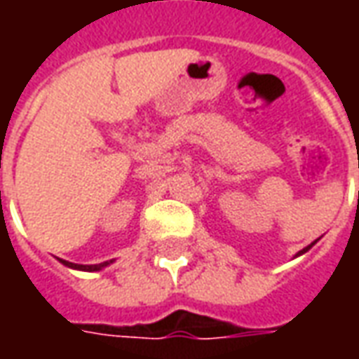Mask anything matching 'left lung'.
<instances>
[{
	"instance_id": "left-lung-1",
	"label": "left lung",
	"mask_w": 359,
	"mask_h": 359,
	"mask_svg": "<svg viewBox=\"0 0 359 359\" xmlns=\"http://www.w3.org/2000/svg\"><path fill=\"white\" fill-rule=\"evenodd\" d=\"M317 241H319V238H317ZM317 241H313V242H311V244H309V246H306V248H304V250H300V252H298V254H296V256H294V257H298V256H302V254H306V252H308V250L311 248L313 244H317Z\"/></svg>"
}]
</instances>
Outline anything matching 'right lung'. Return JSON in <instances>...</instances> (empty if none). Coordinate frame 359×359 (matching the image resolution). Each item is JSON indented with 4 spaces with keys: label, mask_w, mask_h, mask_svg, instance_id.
<instances>
[{
    "label": "right lung",
    "mask_w": 359,
    "mask_h": 359,
    "mask_svg": "<svg viewBox=\"0 0 359 359\" xmlns=\"http://www.w3.org/2000/svg\"><path fill=\"white\" fill-rule=\"evenodd\" d=\"M59 259V257H57ZM61 264L65 265V267H69V269H76V271H102L103 267H107V265L113 264V259H109V262H103V264H95V265H81V264H71V262H67V259H59Z\"/></svg>",
    "instance_id": "1"
}]
</instances>
